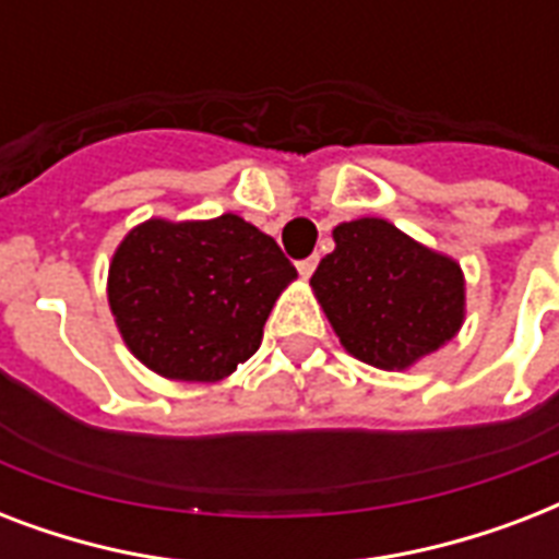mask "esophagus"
<instances>
[{"instance_id":"esophagus-1","label":"esophagus","mask_w":559,"mask_h":559,"mask_svg":"<svg viewBox=\"0 0 559 559\" xmlns=\"http://www.w3.org/2000/svg\"><path fill=\"white\" fill-rule=\"evenodd\" d=\"M313 270H316V258H305V261H298V275H301L305 281L313 275Z\"/></svg>"}]
</instances>
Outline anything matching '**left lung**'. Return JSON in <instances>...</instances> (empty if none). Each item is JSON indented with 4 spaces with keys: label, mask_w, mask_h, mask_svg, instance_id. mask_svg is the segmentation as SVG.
Masks as SVG:
<instances>
[{
    "label": "left lung",
    "mask_w": 559,
    "mask_h": 559,
    "mask_svg": "<svg viewBox=\"0 0 559 559\" xmlns=\"http://www.w3.org/2000/svg\"><path fill=\"white\" fill-rule=\"evenodd\" d=\"M310 278L342 348L380 371H406L455 340L467 316L461 263L382 217L333 228Z\"/></svg>",
    "instance_id": "left-lung-1"
}]
</instances>
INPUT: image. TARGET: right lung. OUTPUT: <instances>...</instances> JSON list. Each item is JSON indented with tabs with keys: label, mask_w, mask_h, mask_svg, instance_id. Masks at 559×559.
Returning a JSON list of instances; mask_svg holds the SVG:
<instances>
[{
	"label": "right lung",
	"mask_w": 559,
	"mask_h": 559,
	"mask_svg": "<svg viewBox=\"0 0 559 559\" xmlns=\"http://www.w3.org/2000/svg\"><path fill=\"white\" fill-rule=\"evenodd\" d=\"M298 278L278 243L237 214L151 217L109 261L107 301L144 368L177 382H217L261 348L263 324Z\"/></svg>",
	"instance_id": "1"
}]
</instances>
